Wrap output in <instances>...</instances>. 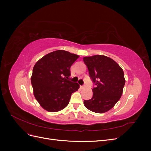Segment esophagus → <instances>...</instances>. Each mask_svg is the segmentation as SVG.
Masks as SVG:
<instances>
[{
    "mask_svg": "<svg viewBox=\"0 0 151 151\" xmlns=\"http://www.w3.org/2000/svg\"><path fill=\"white\" fill-rule=\"evenodd\" d=\"M84 87H85V86H84V85H83V86H81V89H83V88H84Z\"/></svg>",
    "mask_w": 151,
    "mask_h": 151,
    "instance_id": "34e87169",
    "label": "esophagus"
}]
</instances>
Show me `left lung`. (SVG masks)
I'll return each mask as SVG.
<instances>
[{"mask_svg":"<svg viewBox=\"0 0 151 151\" xmlns=\"http://www.w3.org/2000/svg\"><path fill=\"white\" fill-rule=\"evenodd\" d=\"M88 67L90 78L95 84L93 96L84 100L86 108L98 113L111 109L122 96L125 84L124 73L118 63L111 58L96 55L83 58Z\"/></svg>","mask_w":151,"mask_h":151,"instance_id":"8db88e82","label":"left lung"}]
</instances>
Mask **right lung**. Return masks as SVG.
<instances>
[{
  "label": "right lung",
  "mask_w": 151,
  "mask_h": 151,
  "mask_svg": "<svg viewBox=\"0 0 151 151\" xmlns=\"http://www.w3.org/2000/svg\"><path fill=\"white\" fill-rule=\"evenodd\" d=\"M79 58L65 50L50 53L35 65L31 78L36 99L43 108L56 112L65 108L79 85L69 81L70 68Z\"/></svg>",
  "instance_id": "obj_1"
}]
</instances>
